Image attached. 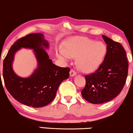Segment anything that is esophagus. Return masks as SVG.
Masks as SVG:
<instances>
[{
	"label": "esophagus",
	"instance_id": "34e87169",
	"mask_svg": "<svg viewBox=\"0 0 133 133\" xmlns=\"http://www.w3.org/2000/svg\"><path fill=\"white\" fill-rule=\"evenodd\" d=\"M76 71L75 70H74L73 69H71V70H70V76L71 77H73L75 76L76 75Z\"/></svg>",
	"mask_w": 133,
	"mask_h": 133
}]
</instances>
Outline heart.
I'll return each instance as SVG.
<instances>
[{
	"instance_id": "heart-1",
	"label": "heart",
	"mask_w": 133,
	"mask_h": 133,
	"mask_svg": "<svg viewBox=\"0 0 133 133\" xmlns=\"http://www.w3.org/2000/svg\"><path fill=\"white\" fill-rule=\"evenodd\" d=\"M106 53V47L101 41H95L86 37H76L70 39L66 49L60 48L57 57L66 60L70 56L77 57V65L82 71L90 73L100 66Z\"/></svg>"
}]
</instances>
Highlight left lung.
<instances>
[{
  "instance_id": "obj_1",
  "label": "left lung",
  "mask_w": 133,
  "mask_h": 133,
  "mask_svg": "<svg viewBox=\"0 0 133 133\" xmlns=\"http://www.w3.org/2000/svg\"><path fill=\"white\" fill-rule=\"evenodd\" d=\"M102 37L107 44L104 61L95 72L85 76V87L81 92L82 97L92 104H102L116 97L125 85L128 70L123 46L106 36Z\"/></svg>"
}]
</instances>
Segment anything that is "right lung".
Returning <instances> with one entry per match:
<instances>
[{"mask_svg": "<svg viewBox=\"0 0 133 133\" xmlns=\"http://www.w3.org/2000/svg\"><path fill=\"white\" fill-rule=\"evenodd\" d=\"M48 47L49 43L42 34H30L18 39L3 60L5 85L10 95L22 104L34 108L46 106L54 99L61 82L69 77L70 68L54 65L44 49ZM22 47L34 49L38 62L37 68L29 78L18 77L12 68L14 56Z\"/></svg>", "mask_w": 133, "mask_h": 133, "instance_id": "add662e5", "label": "right lung"}]
</instances>
